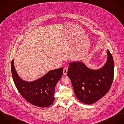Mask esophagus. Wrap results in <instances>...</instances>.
<instances>
[{"label":"esophagus","instance_id":"34e87169","mask_svg":"<svg viewBox=\"0 0 124 124\" xmlns=\"http://www.w3.org/2000/svg\"><path fill=\"white\" fill-rule=\"evenodd\" d=\"M67 72H68L67 68H64V69H63V74L64 75H66V74H67Z\"/></svg>","mask_w":124,"mask_h":124}]
</instances>
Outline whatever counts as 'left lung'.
<instances>
[{"label":"left lung","mask_w":124,"mask_h":124,"mask_svg":"<svg viewBox=\"0 0 124 124\" xmlns=\"http://www.w3.org/2000/svg\"><path fill=\"white\" fill-rule=\"evenodd\" d=\"M106 64L93 70L81 62H71L67 75L70 79L74 93L82 102L91 104L105 95L110 89L114 77V62L109 50Z\"/></svg>","instance_id":"8db88e82"}]
</instances>
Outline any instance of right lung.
Wrapping results in <instances>:
<instances>
[{
    "instance_id": "add662e5",
    "label": "right lung",
    "mask_w": 124,
    "mask_h": 124,
    "mask_svg": "<svg viewBox=\"0 0 124 124\" xmlns=\"http://www.w3.org/2000/svg\"><path fill=\"white\" fill-rule=\"evenodd\" d=\"M11 71L16 88L27 102L39 107H47L53 103L55 85L62 76L63 68L50 70L40 79L30 82L23 81L19 77L13 59L11 63Z\"/></svg>"
}]
</instances>
